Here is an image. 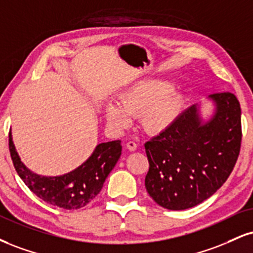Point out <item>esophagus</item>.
Listing matches in <instances>:
<instances>
[{
	"label": "esophagus",
	"instance_id": "esophagus-1",
	"mask_svg": "<svg viewBox=\"0 0 253 253\" xmlns=\"http://www.w3.org/2000/svg\"><path fill=\"white\" fill-rule=\"evenodd\" d=\"M126 147H127V150H129L130 152H134V151H136V148H138V145H136L134 141H128L126 144Z\"/></svg>",
	"mask_w": 253,
	"mask_h": 253
}]
</instances>
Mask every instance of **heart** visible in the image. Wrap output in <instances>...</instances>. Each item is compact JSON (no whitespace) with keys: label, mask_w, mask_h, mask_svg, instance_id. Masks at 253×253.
I'll return each instance as SVG.
<instances>
[{"label":"heart","mask_w":253,"mask_h":253,"mask_svg":"<svg viewBox=\"0 0 253 253\" xmlns=\"http://www.w3.org/2000/svg\"><path fill=\"white\" fill-rule=\"evenodd\" d=\"M166 79H142L130 84L119 95L118 102L106 106V119L114 128L129 126L133 117L140 115L142 129L161 134L174 125L184 111L185 97L172 89Z\"/></svg>","instance_id":"b5f03b06"}]
</instances>
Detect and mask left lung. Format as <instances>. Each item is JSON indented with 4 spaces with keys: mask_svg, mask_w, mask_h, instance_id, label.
Returning a JSON list of instances; mask_svg holds the SVG:
<instances>
[{
    "mask_svg": "<svg viewBox=\"0 0 253 253\" xmlns=\"http://www.w3.org/2000/svg\"><path fill=\"white\" fill-rule=\"evenodd\" d=\"M213 112L200 105L182 112L169 129L145 144L150 169L145 187L158 205L179 211L203 203L226 181L238 159L242 112L232 93L209 96Z\"/></svg>",
    "mask_w": 253,
    "mask_h": 253,
    "instance_id": "obj_1",
    "label": "left lung"
}]
</instances>
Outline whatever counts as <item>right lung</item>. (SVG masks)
Returning a JSON list of instances; mask_svg holds the SVG:
<instances>
[{"label":"right lung","instance_id":"right-lung-1","mask_svg":"<svg viewBox=\"0 0 253 253\" xmlns=\"http://www.w3.org/2000/svg\"><path fill=\"white\" fill-rule=\"evenodd\" d=\"M121 150L120 140L101 142L92 156L75 169L62 175L45 176L30 171L24 165L15 148L11 132L9 133V151L20 178L40 199L65 210L81 209L92 202L117 165Z\"/></svg>","mask_w":253,"mask_h":253}]
</instances>
